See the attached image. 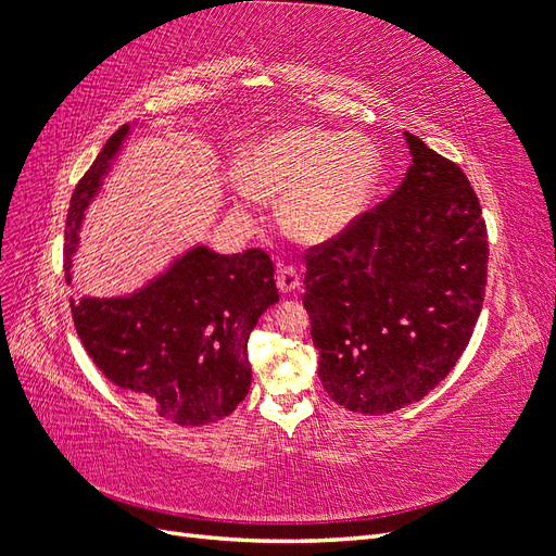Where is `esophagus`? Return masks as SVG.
Returning a JSON list of instances; mask_svg holds the SVG:
<instances>
[{"instance_id": "1", "label": "esophagus", "mask_w": 556, "mask_h": 556, "mask_svg": "<svg viewBox=\"0 0 556 556\" xmlns=\"http://www.w3.org/2000/svg\"><path fill=\"white\" fill-rule=\"evenodd\" d=\"M276 285H278V290H280V292H285V294H290V292L299 290L301 280H299L296 268H294V266H282V268H278Z\"/></svg>"}]
</instances>
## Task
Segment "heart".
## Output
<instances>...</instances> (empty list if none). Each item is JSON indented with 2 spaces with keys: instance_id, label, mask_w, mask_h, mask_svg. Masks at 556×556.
<instances>
[{
  "instance_id": "b5f03b06",
  "label": "heart",
  "mask_w": 556,
  "mask_h": 556,
  "mask_svg": "<svg viewBox=\"0 0 556 556\" xmlns=\"http://www.w3.org/2000/svg\"><path fill=\"white\" fill-rule=\"evenodd\" d=\"M380 174L376 146L359 134L294 127L252 150L231 172L241 206L282 197V223L301 241H329L366 211Z\"/></svg>"
}]
</instances>
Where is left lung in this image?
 <instances>
[{"label": "left lung", "mask_w": 556, "mask_h": 556, "mask_svg": "<svg viewBox=\"0 0 556 556\" xmlns=\"http://www.w3.org/2000/svg\"><path fill=\"white\" fill-rule=\"evenodd\" d=\"M399 188L306 255L304 306L327 394L384 415L425 399L457 364L480 317L486 227L457 164L403 134Z\"/></svg>", "instance_id": "8db88e82"}]
</instances>
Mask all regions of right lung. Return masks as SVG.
Listing matches in <instances>:
<instances>
[{
    "label": "right lung",
    "mask_w": 556,
    "mask_h": 556,
    "mask_svg": "<svg viewBox=\"0 0 556 556\" xmlns=\"http://www.w3.org/2000/svg\"><path fill=\"white\" fill-rule=\"evenodd\" d=\"M131 127L123 125L76 185L64 231L72 285L86 208L102 188ZM274 262L260 248L217 255L194 245L141 290L72 301L90 359L121 392L180 427H204L237 410L250 390L248 339L278 301Z\"/></svg>",
    "instance_id": "1"
}]
</instances>
